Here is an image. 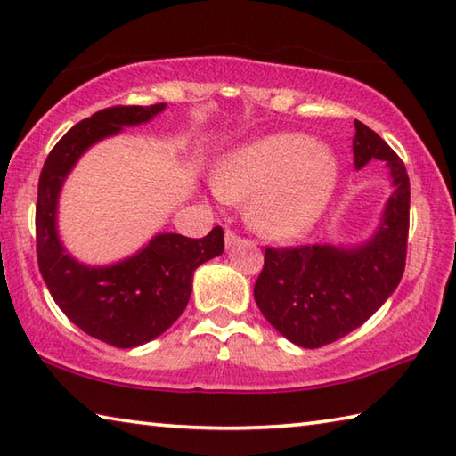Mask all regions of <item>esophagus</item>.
I'll use <instances>...</instances> for the list:
<instances>
[{"mask_svg": "<svg viewBox=\"0 0 456 456\" xmlns=\"http://www.w3.org/2000/svg\"><path fill=\"white\" fill-rule=\"evenodd\" d=\"M235 243H239V235L235 233V231L227 229V231H225V245H227V247H233Z\"/></svg>", "mask_w": 456, "mask_h": 456, "instance_id": "34e87169", "label": "esophagus"}]
</instances>
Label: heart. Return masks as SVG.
Returning a JSON list of instances; mask_svg holds the SVG:
<instances>
[{
	"instance_id": "b5f03b06",
	"label": "heart",
	"mask_w": 456,
	"mask_h": 456,
	"mask_svg": "<svg viewBox=\"0 0 456 456\" xmlns=\"http://www.w3.org/2000/svg\"><path fill=\"white\" fill-rule=\"evenodd\" d=\"M335 181V155L299 134L265 137L239 149L215 173L221 200L251 201V223L273 239H289L307 229L327 203Z\"/></svg>"
}]
</instances>
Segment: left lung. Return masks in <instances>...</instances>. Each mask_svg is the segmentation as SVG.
Returning <instances> with one entry per match:
<instances>
[{"instance_id": "obj_1", "label": "left lung", "mask_w": 456, "mask_h": 456, "mask_svg": "<svg viewBox=\"0 0 456 456\" xmlns=\"http://www.w3.org/2000/svg\"><path fill=\"white\" fill-rule=\"evenodd\" d=\"M354 167L385 161L395 187L377 233L353 249L267 247L253 289L256 307L289 341L319 349L361 327L401 283L407 261L411 185L404 163L375 131L354 121Z\"/></svg>"}]
</instances>
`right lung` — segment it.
I'll list each match as a JSON object with an SVG mask.
<instances>
[{"label": "right lung", "instance_id": "obj_1", "mask_svg": "<svg viewBox=\"0 0 456 456\" xmlns=\"http://www.w3.org/2000/svg\"><path fill=\"white\" fill-rule=\"evenodd\" d=\"M163 110L165 103L115 105L94 113L57 142L39 175L36 251L41 277L73 325L119 349L153 341L181 317L191 297L193 271L225 249L223 229L213 227L203 239L161 233L126 261L87 267L65 253L57 237V197L87 147Z\"/></svg>", "mask_w": 456, "mask_h": 456}]
</instances>
